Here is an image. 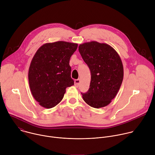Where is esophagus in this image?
<instances>
[{
    "label": "esophagus",
    "instance_id": "34e87169",
    "mask_svg": "<svg viewBox=\"0 0 155 155\" xmlns=\"http://www.w3.org/2000/svg\"><path fill=\"white\" fill-rule=\"evenodd\" d=\"M80 79H77V80H75L74 81V83H75V86L78 87L80 85Z\"/></svg>",
    "mask_w": 155,
    "mask_h": 155
}]
</instances>
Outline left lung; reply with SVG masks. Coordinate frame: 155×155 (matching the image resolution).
I'll return each mask as SVG.
<instances>
[{"instance_id":"8db88e82","label":"left lung","mask_w":155,"mask_h":155,"mask_svg":"<svg viewBox=\"0 0 155 155\" xmlns=\"http://www.w3.org/2000/svg\"><path fill=\"white\" fill-rule=\"evenodd\" d=\"M79 52L91 72L88 91L82 94L90 106L99 108L111 102L123 80V65L117 52L106 43L92 41L80 44Z\"/></svg>"}]
</instances>
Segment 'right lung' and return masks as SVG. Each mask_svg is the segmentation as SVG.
Segmentation results:
<instances>
[{"instance_id":"1","label":"right lung","mask_w":155,"mask_h":155,"mask_svg":"<svg viewBox=\"0 0 155 155\" xmlns=\"http://www.w3.org/2000/svg\"><path fill=\"white\" fill-rule=\"evenodd\" d=\"M77 47V43L64 41L47 43L34 54L29 83L33 97L41 107H55L62 101L66 87L74 84L69 61Z\"/></svg>"}]
</instances>
